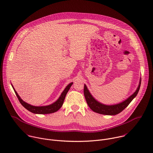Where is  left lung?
Returning <instances> with one entry per match:
<instances>
[{
    "label": "left lung",
    "mask_w": 153,
    "mask_h": 153,
    "mask_svg": "<svg viewBox=\"0 0 153 153\" xmlns=\"http://www.w3.org/2000/svg\"><path fill=\"white\" fill-rule=\"evenodd\" d=\"M141 84V78H140L139 85L136 90L134 93L128 97L125 100L116 104L113 105H106L103 104L98 100H97L90 93L89 90L87 88L85 84H84V89L83 93L84 96L86 101L87 104L91 110L99 114L108 115V116H114L116 115L120 112H122L125 108L131 103L138 94V92L140 89V86Z\"/></svg>",
    "instance_id": "obj_1"
}]
</instances>
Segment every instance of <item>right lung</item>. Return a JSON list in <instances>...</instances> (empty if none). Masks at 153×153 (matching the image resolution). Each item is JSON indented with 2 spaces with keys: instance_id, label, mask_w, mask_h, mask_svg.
Segmentation results:
<instances>
[{
  "instance_id": "1",
  "label": "right lung",
  "mask_w": 153,
  "mask_h": 153,
  "mask_svg": "<svg viewBox=\"0 0 153 153\" xmlns=\"http://www.w3.org/2000/svg\"><path fill=\"white\" fill-rule=\"evenodd\" d=\"M11 86L13 87V88L19 102H20V103L22 105V106L24 108H25L27 109V110H28L29 111H30L33 113H34V114H51V113L56 112L62 107V106L63 103L65 98V97H66V95H67L68 91H69L70 88H71V85L73 84V82L70 83L66 87H65V88L62 91L60 96L57 99L56 101H55L54 102H53L51 104H50L48 105H45V106H34V105H30V104L24 102L19 96L17 91L15 90L14 88L13 87V85H12V83H11Z\"/></svg>"
}]
</instances>
